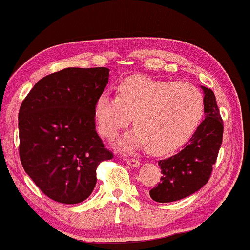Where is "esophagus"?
Masks as SVG:
<instances>
[{
    "label": "esophagus",
    "mask_w": 250,
    "mask_h": 250,
    "mask_svg": "<svg viewBox=\"0 0 250 250\" xmlns=\"http://www.w3.org/2000/svg\"><path fill=\"white\" fill-rule=\"evenodd\" d=\"M125 161H126V163H128L130 167H140V161L137 160V159H126Z\"/></svg>",
    "instance_id": "esophagus-1"
}]
</instances>
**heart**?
<instances>
[{
  "instance_id": "heart-1",
  "label": "heart",
  "mask_w": 250,
  "mask_h": 250,
  "mask_svg": "<svg viewBox=\"0 0 250 250\" xmlns=\"http://www.w3.org/2000/svg\"><path fill=\"white\" fill-rule=\"evenodd\" d=\"M117 98L103 94L96 103L98 129L112 137L133 118L135 130L118 140L121 149L146 146L152 154H166L184 146L204 113L201 92L188 83L132 76L117 87Z\"/></svg>"
}]
</instances>
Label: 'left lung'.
Segmentation results:
<instances>
[{"mask_svg":"<svg viewBox=\"0 0 250 250\" xmlns=\"http://www.w3.org/2000/svg\"><path fill=\"white\" fill-rule=\"evenodd\" d=\"M204 94L205 119L183 150L171 158L161 160V182L150 191L159 203H170L192 195L209 179L223 141V120L216 98L208 88L201 86Z\"/></svg>","mask_w":250,"mask_h":250,"instance_id":"8db88e82","label":"left lung"}]
</instances>
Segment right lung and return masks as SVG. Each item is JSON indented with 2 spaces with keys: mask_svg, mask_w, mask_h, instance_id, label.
I'll return each mask as SVG.
<instances>
[{
  "mask_svg": "<svg viewBox=\"0 0 250 250\" xmlns=\"http://www.w3.org/2000/svg\"><path fill=\"white\" fill-rule=\"evenodd\" d=\"M110 69L65 68L42 78L21 104L20 158L45 195L77 204L95 188L96 168L112 153L96 132V103Z\"/></svg>",
  "mask_w": 250,
  "mask_h": 250,
  "instance_id": "add662e5",
  "label": "right lung"
}]
</instances>
